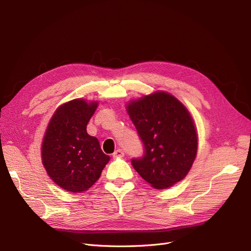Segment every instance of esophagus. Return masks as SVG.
Masks as SVG:
<instances>
[{"label":"esophagus","instance_id":"1","mask_svg":"<svg viewBox=\"0 0 251 251\" xmlns=\"http://www.w3.org/2000/svg\"><path fill=\"white\" fill-rule=\"evenodd\" d=\"M124 156V152L121 150V149H118L115 151V153L113 154V157L114 158H121V157Z\"/></svg>","mask_w":251,"mask_h":251}]
</instances>
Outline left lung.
Returning <instances> with one entry per match:
<instances>
[{
    "label": "left lung",
    "mask_w": 251,
    "mask_h": 251,
    "mask_svg": "<svg viewBox=\"0 0 251 251\" xmlns=\"http://www.w3.org/2000/svg\"><path fill=\"white\" fill-rule=\"evenodd\" d=\"M145 147L142 158L131 163L155 189H166L183 180L197 157L198 134L193 119L175 96L157 91L126 105Z\"/></svg>",
    "instance_id": "left-lung-1"
}]
</instances>
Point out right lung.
<instances>
[{
	"label": "right lung",
	"instance_id": "add662e5",
	"mask_svg": "<svg viewBox=\"0 0 251 251\" xmlns=\"http://www.w3.org/2000/svg\"><path fill=\"white\" fill-rule=\"evenodd\" d=\"M98 106L97 101L77 98L60 105L46 128L41 158L50 178L66 191L88 190L109 161L87 125Z\"/></svg>",
	"mask_w": 251,
	"mask_h": 251
}]
</instances>
